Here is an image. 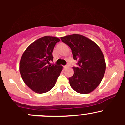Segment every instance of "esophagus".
<instances>
[{"instance_id":"34e87169","label":"esophagus","mask_w":125,"mask_h":125,"mask_svg":"<svg viewBox=\"0 0 125 125\" xmlns=\"http://www.w3.org/2000/svg\"><path fill=\"white\" fill-rule=\"evenodd\" d=\"M69 67V66L68 65H66V66H64V69H67V67Z\"/></svg>"}]
</instances>
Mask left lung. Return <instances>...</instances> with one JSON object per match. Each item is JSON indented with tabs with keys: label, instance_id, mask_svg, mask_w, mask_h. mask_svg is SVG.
<instances>
[{
	"label": "left lung",
	"instance_id": "left-lung-1",
	"mask_svg": "<svg viewBox=\"0 0 125 125\" xmlns=\"http://www.w3.org/2000/svg\"><path fill=\"white\" fill-rule=\"evenodd\" d=\"M71 49L79 67H73L74 74L69 77L70 85L77 93L87 94L99 85L104 76L106 63L98 45L84 36L73 34L61 38Z\"/></svg>",
	"mask_w": 125,
	"mask_h": 125
}]
</instances>
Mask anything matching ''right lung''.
<instances>
[{
  "mask_svg": "<svg viewBox=\"0 0 125 125\" xmlns=\"http://www.w3.org/2000/svg\"><path fill=\"white\" fill-rule=\"evenodd\" d=\"M60 41L56 37L46 36L30 44L22 54L19 63L23 81L33 91L43 94L55 85L63 66L49 65L53 61L55 44Z\"/></svg>",
  "mask_w": 125,
  "mask_h": 125,
  "instance_id": "right-lung-1",
  "label": "right lung"
}]
</instances>
